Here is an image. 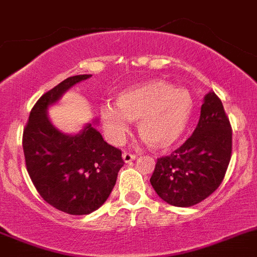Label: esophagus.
<instances>
[{
	"instance_id": "obj_1",
	"label": "esophagus",
	"mask_w": 257,
	"mask_h": 257,
	"mask_svg": "<svg viewBox=\"0 0 257 257\" xmlns=\"http://www.w3.org/2000/svg\"><path fill=\"white\" fill-rule=\"evenodd\" d=\"M134 159H136V155L132 154V152H128V151L123 152V160L125 161V163H129V161L134 160Z\"/></svg>"
}]
</instances>
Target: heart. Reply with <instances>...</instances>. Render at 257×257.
I'll return each mask as SVG.
<instances>
[{
  "label": "heart",
  "mask_w": 257,
  "mask_h": 257,
  "mask_svg": "<svg viewBox=\"0 0 257 257\" xmlns=\"http://www.w3.org/2000/svg\"><path fill=\"white\" fill-rule=\"evenodd\" d=\"M193 108L189 92L174 88L165 80L155 79L125 89L116 97V107H101L106 137L121 143L129 131L128 120H138L141 138L154 150L174 145L186 131Z\"/></svg>",
  "instance_id": "obj_1"
}]
</instances>
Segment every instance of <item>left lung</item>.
Returning a JSON list of instances; mask_svg holds the SVG:
<instances>
[{
	"label": "left lung",
	"mask_w": 257,
	"mask_h": 257,
	"mask_svg": "<svg viewBox=\"0 0 257 257\" xmlns=\"http://www.w3.org/2000/svg\"><path fill=\"white\" fill-rule=\"evenodd\" d=\"M232 156V125L220 98L205 96L197 126L169 156L159 157L150 179L169 205L189 207L209 197L225 177Z\"/></svg>",
	"instance_id": "1"
}]
</instances>
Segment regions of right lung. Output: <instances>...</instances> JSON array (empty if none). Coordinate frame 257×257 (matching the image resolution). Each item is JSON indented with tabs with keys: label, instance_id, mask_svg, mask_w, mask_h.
I'll return each instance as SVG.
<instances>
[{
	"label": "right lung",
	"instance_id": "add662e5",
	"mask_svg": "<svg viewBox=\"0 0 257 257\" xmlns=\"http://www.w3.org/2000/svg\"><path fill=\"white\" fill-rule=\"evenodd\" d=\"M92 75H75L46 92L32 108L23 132L25 166L37 192L55 209L91 214L107 200L124 165L121 151L105 142L89 124L66 136L48 120L46 110L71 85Z\"/></svg>",
	"mask_w": 257,
	"mask_h": 257
}]
</instances>
